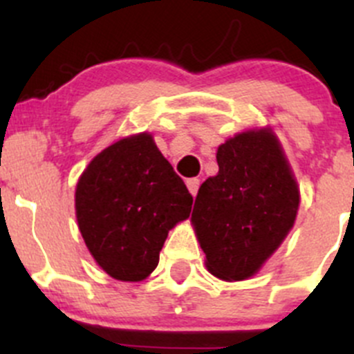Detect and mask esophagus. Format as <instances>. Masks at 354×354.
Masks as SVG:
<instances>
[{
    "label": "esophagus",
    "mask_w": 354,
    "mask_h": 354,
    "mask_svg": "<svg viewBox=\"0 0 354 354\" xmlns=\"http://www.w3.org/2000/svg\"><path fill=\"white\" fill-rule=\"evenodd\" d=\"M187 187L188 190H190V194L195 197L200 187V180H197V178H190V180H187Z\"/></svg>",
    "instance_id": "esophagus-1"
}]
</instances>
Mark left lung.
Listing matches in <instances>:
<instances>
[{"label": "left lung", "mask_w": 354, "mask_h": 354, "mask_svg": "<svg viewBox=\"0 0 354 354\" xmlns=\"http://www.w3.org/2000/svg\"><path fill=\"white\" fill-rule=\"evenodd\" d=\"M219 173L195 198L192 224L205 266L223 281L259 272L295 224L299 190L269 128L234 135L217 149Z\"/></svg>", "instance_id": "1"}]
</instances>
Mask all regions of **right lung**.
Wrapping results in <instances>:
<instances>
[{
    "instance_id": "add662e5",
    "label": "right lung",
    "mask_w": 354,
    "mask_h": 354,
    "mask_svg": "<svg viewBox=\"0 0 354 354\" xmlns=\"http://www.w3.org/2000/svg\"><path fill=\"white\" fill-rule=\"evenodd\" d=\"M194 197L149 133L114 142L91 160L75 190L82 238L102 270L138 283L159 263L167 233Z\"/></svg>"
}]
</instances>
